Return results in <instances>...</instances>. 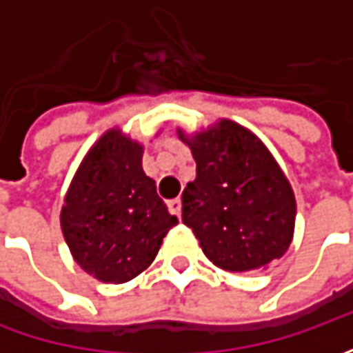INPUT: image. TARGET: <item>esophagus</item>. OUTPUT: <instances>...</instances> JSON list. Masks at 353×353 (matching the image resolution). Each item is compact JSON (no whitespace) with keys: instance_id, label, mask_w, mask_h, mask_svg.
I'll list each match as a JSON object with an SVG mask.
<instances>
[{"instance_id":"esophagus-1","label":"esophagus","mask_w":353,"mask_h":353,"mask_svg":"<svg viewBox=\"0 0 353 353\" xmlns=\"http://www.w3.org/2000/svg\"><path fill=\"white\" fill-rule=\"evenodd\" d=\"M167 206H169L170 214L181 216V212H183V202H181V198H172V200L167 202Z\"/></svg>"}]
</instances>
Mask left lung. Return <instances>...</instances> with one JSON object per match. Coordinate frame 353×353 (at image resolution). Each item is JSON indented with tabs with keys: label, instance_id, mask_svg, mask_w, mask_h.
I'll use <instances>...</instances> for the list:
<instances>
[{
	"label": "left lung",
	"instance_id": "1",
	"mask_svg": "<svg viewBox=\"0 0 353 353\" xmlns=\"http://www.w3.org/2000/svg\"><path fill=\"white\" fill-rule=\"evenodd\" d=\"M196 179L183 190V222L212 263L232 273L265 269L289 250L296 202L285 172L250 129L220 119L186 137Z\"/></svg>",
	"mask_w": 353,
	"mask_h": 353
}]
</instances>
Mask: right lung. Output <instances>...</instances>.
<instances>
[{
  "instance_id": "right-lung-1",
  "label": "right lung",
  "mask_w": 353,
  "mask_h": 353,
  "mask_svg": "<svg viewBox=\"0 0 353 353\" xmlns=\"http://www.w3.org/2000/svg\"><path fill=\"white\" fill-rule=\"evenodd\" d=\"M143 145L105 131L64 196L62 236L74 261L102 283H125L153 263L176 216L141 167Z\"/></svg>"
}]
</instances>
